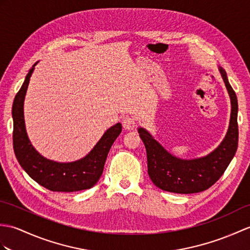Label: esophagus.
I'll return each mask as SVG.
<instances>
[{"mask_svg": "<svg viewBox=\"0 0 250 250\" xmlns=\"http://www.w3.org/2000/svg\"><path fill=\"white\" fill-rule=\"evenodd\" d=\"M123 125L126 130H133L136 126V119L133 116L125 115L123 118Z\"/></svg>", "mask_w": 250, "mask_h": 250, "instance_id": "esophagus-1", "label": "esophagus"}]
</instances>
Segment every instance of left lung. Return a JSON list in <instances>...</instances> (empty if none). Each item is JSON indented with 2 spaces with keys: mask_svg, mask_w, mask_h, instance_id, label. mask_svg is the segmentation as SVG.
I'll return each mask as SVG.
<instances>
[{
  "mask_svg": "<svg viewBox=\"0 0 250 250\" xmlns=\"http://www.w3.org/2000/svg\"><path fill=\"white\" fill-rule=\"evenodd\" d=\"M219 71L231 99V117L227 135L213 152L195 160L178 159L167 152L146 130L138 129L146 147L149 177L159 188L178 194L204 191L215 184L233 159L239 142L237 99L226 71L222 68Z\"/></svg>",
  "mask_w": 250,
  "mask_h": 250,
  "instance_id": "1",
  "label": "left lung"
}]
</instances>
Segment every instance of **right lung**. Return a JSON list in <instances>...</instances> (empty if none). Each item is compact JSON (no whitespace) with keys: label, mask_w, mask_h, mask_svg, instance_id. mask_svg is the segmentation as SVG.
I'll return each mask as SVG.
<instances>
[{"label":"right lung","mask_w":250,"mask_h":250,"mask_svg":"<svg viewBox=\"0 0 250 250\" xmlns=\"http://www.w3.org/2000/svg\"><path fill=\"white\" fill-rule=\"evenodd\" d=\"M33 70L34 67L28 71L13 104V144L16 158L28 176L52 191L70 193L88 189L100 179L109 149L123 131V126L117 124L109 127L89 154L82 160L73 163H57L44 159L30 143L23 116V102Z\"/></svg>","instance_id":"obj_1"}]
</instances>
